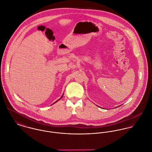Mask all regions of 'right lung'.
<instances>
[{"label":"right lung","mask_w":152,"mask_h":152,"mask_svg":"<svg viewBox=\"0 0 152 152\" xmlns=\"http://www.w3.org/2000/svg\"><path fill=\"white\" fill-rule=\"evenodd\" d=\"M63 97V96H61V97ZM59 100H60V99H59ZM58 100H57V101H58ZM57 101H56V102H57Z\"/></svg>","instance_id":"right-lung-1"}]
</instances>
